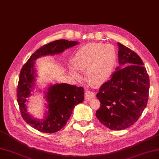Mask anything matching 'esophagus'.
Wrapping results in <instances>:
<instances>
[{"label":"esophagus","instance_id":"1","mask_svg":"<svg viewBox=\"0 0 159 159\" xmlns=\"http://www.w3.org/2000/svg\"><path fill=\"white\" fill-rule=\"evenodd\" d=\"M95 98V93L90 91H86L85 93V99L87 101H89Z\"/></svg>","mask_w":159,"mask_h":159}]
</instances>
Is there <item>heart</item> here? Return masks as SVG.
Wrapping results in <instances>:
<instances>
[{"instance_id":"heart-1","label":"heart","mask_w":159,"mask_h":159,"mask_svg":"<svg viewBox=\"0 0 159 159\" xmlns=\"http://www.w3.org/2000/svg\"><path fill=\"white\" fill-rule=\"evenodd\" d=\"M116 62L114 47L104 43H91L77 50L72 59L79 70H87V79L93 85L106 82L113 72Z\"/></svg>"}]
</instances>
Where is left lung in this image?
<instances>
[{
    "label": "left lung",
    "mask_w": 159,
    "mask_h": 159,
    "mask_svg": "<svg viewBox=\"0 0 159 159\" xmlns=\"http://www.w3.org/2000/svg\"><path fill=\"white\" fill-rule=\"evenodd\" d=\"M116 71L97 93L100 107L96 116L111 130H124L139 119L149 96L150 79L143 61L137 53L117 43Z\"/></svg>",
    "instance_id": "8db88e82"
}]
</instances>
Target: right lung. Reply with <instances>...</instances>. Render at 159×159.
Returning <instances> with one entry per match:
<instances>
[{
	"label": "right lung",
	"instance_id": "obj_1",
	"mask_svg": "<svg viewBox=\"0 0 159 159\" xmlns=\"http://www.w3.org/2000/svg\"><path fill=\"white\" fill-rule=\"evenodd\" d=\"M79 42L66 39L56 40L42 46L30 57L22 67L17 87V100L22 117L28 124L42 133H53L61 129L66 124L74 108L84 100V89L82 87L70 85L67 83H57L50 85L45 93L48 102V112L44 119L37 120L27 112L26 98L35 85L36 70L35 61L40 57L53 55L63 52Z\"/></svg>",
	"mask_w": 159,
	"mask_h": 159
}]
</instances>
